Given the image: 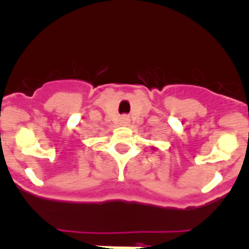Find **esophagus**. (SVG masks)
I'll return each mask as SVG.
<instances>
[{
    "label": "esophagus",
    "mask_w": 249,
    "mask_h": 249,
    "mask_svg": "<svg viewBox=\"0 0 249 249\" xmlns=\"http://www.w3.org/2000/svg\"><path fill=\"white\" fill-rule=\"evenodd\" d=\"M130 123V119H129V116L126 115H123L122 118H120V124L122 125H127Z\"/></svg>",
    "instance_id": "1"
}]
</instances>
